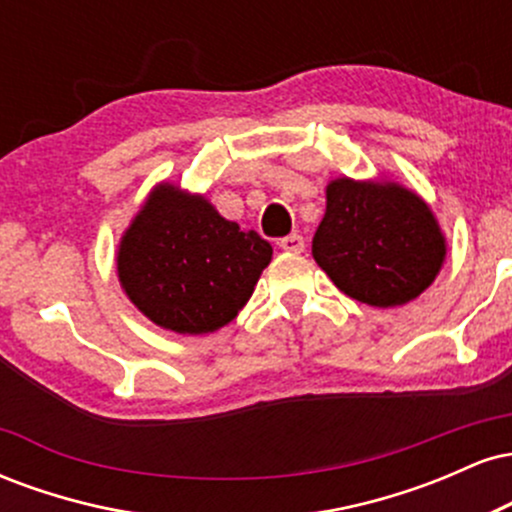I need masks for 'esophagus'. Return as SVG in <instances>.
<instances>
[{
    "label": "esophagus",
    "mask_w": 512,
    "mask_h": 512,
    "mask_svg": "<svg viewBox=\"0 0 512 512\" xmlns=\"http://www.w3.org/2000/svg\"><path fill=\"white\" fill-rule=\"evenodd\" d=\"M279 248L286 250V252H303L305 250V240H303V236H298V233H291V236L279 240Z\"/></svg>",
    "instance_id": "34e87169"
}]
</instances>
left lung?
I'll return each instance as SVG.
<instances>
[{
	"label": "left lung",
	"instance_id": "1",
	"mask_svg": "<svg viewBox=\"0 0 512 512\" xmlns=\"http://www.w3.org/2000/svg\"><path fill=\"white\" fill-rule=\"evenodd\" d=\"M313 257L349 298L395 308L433 284L445 260V236L431 207L407 187L337 178L327 185Z\"/></svg>",
	"mask_w": 512,
	"mask_h": 512
}]
</instances>
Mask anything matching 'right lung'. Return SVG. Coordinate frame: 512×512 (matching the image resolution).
<instances>
[{"label":"right lung","mask_w":512,"mask_h":512,"mask_svg":"<svg viewBox=\"0 0 512 512\" xmlns=\"http://www.w3.org/2000/svg\"><path fill=\"white\" fill-rule=\"evenodd\" d=\"M269 262L267 240L170 182L151 190L117 248V276L129 301L178 334L228 325Z\"/></svg>","instance_id":"obj_1"}]
</instances>
